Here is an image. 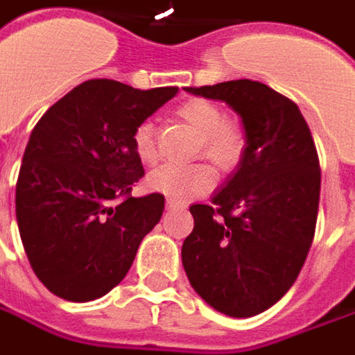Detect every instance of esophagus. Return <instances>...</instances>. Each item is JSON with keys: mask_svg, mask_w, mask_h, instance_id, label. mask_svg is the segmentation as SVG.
I'll return each mask as SVG.
<instances>
[{"mask_svg": "<svg viewBox=\"0 0 355 355\" xmlns=\"http://www.w3.org/2000/svg\"><path fill=\"white\" fill-rule=\"evenodd\" d=\"M182 206V202L173 200V198H166V210H175V208H180Z\"/></svg>", "mask_w": 355, "mask_h": 355, "instance_id": "obj_1", "label": "esophagus"}]
</instances>
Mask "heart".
<instances>
[{"label": "heart", "instance_id": "b5f03b06", "mask_svg": "<svg viewBox=\"0 0 355 355\" xmlns=\"http://www.w3.org/2000/svg\"><path fill=\"white\" fill-rule=\"evenodd\" d=\"M177 116L196 131L194 155H204L212 165L230 173L241 163L248 137L241 123L230 117H222V110L212 100L190 98L177 107ZM133 151L143 165H155L159 159L155 125L151 121H141L131 135ZM149 189L161 192L178 202L196 198L214 187V171L204 161L189 165H163L147 180Z\"/></svg>", "mask_w": 355, "mask_h": 355}]
</instances>
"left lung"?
<instances>
[{"mask_svg":"<svg viewBox=\"0 0 355 355\" xmlns=\"http://www.w3.org/2000/svg\"><path fill=\"white\" fill-rule=\"evenodd\" d=\"M238 112L248 147L212 204H192L182 243L192 288L212 309L248 318L297 281L314 239L320 163L299 105L255 80L187 88Z\"/></svg>","mask_w":355,"mask_h":355,"instance_id":"8db88e82","label":"left lung"}]
</instances>
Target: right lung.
<instances>
[{
  "mask_svg": "<svg viewBox=\"0 0 355 355\" xmlns=\"http://www.w3.org/2000/svg\"><path fill=\"white\" fill-rule=\"evenodd\" d=\"M177 92L86 80L37 121L19 168L15 214L33 271L53 295L100 299L128 275L165 208L159 192L131 196L145 175L131 135Z\"/></svg>",
  "mask_w": 355,
  "mask_h": 355,
  "instance_id": "right-lung-1",
  "label": "right lung"
}]
</instances>
